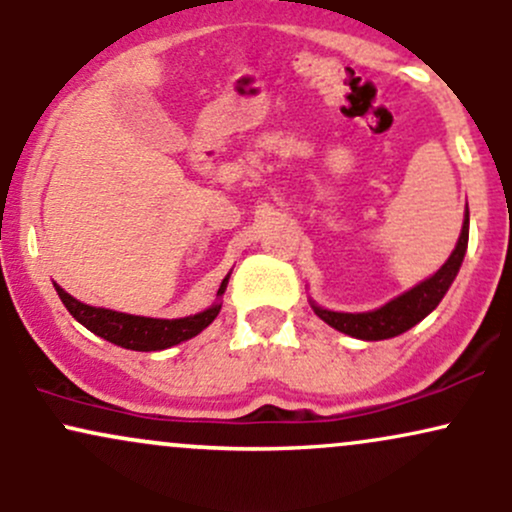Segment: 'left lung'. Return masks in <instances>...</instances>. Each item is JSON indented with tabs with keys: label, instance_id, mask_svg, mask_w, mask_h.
I'll use <instances>...</instances> for the list:
<instances>
[{
	"label": "left lung",
	"instance_id": "left-lung-1",
	"mask_svg": "<svg viewBox=\"0 0 512 512\" xmlns=\"http://www.w3.org/2000/svg\"><path fill=\"white\" fill-rule=\"evenodd\" d=\"M467 240H469V209L464 211V223L462 233L457 238L455 250L448 257V262L438 269L436 274L428 276L426 281L416 284L414 289H409L402 296L392 298L390 303H385L383 308L370 310V313H334V310H325L320 305L313 303L315 315L320 320H325L327 325L334 330L349 334V337L366 339V342H380V339L397 337V334L411 330L416 322H421L424 317L436 310V305L443 301V296L448 293L450 284L455 281L457 272H460L464 252H467Z\"/></svg>",
	"mask_w": 512,
	"mask_h": 512
}]
</instances>
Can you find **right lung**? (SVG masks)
I'll return each instance as SVG.
<instances>
[{
	"instance_id": "add662e5",
	"label": "right lung",
	"mask_w": 512,
	"mask_h": 512,
	"mask_svg": "<svg viewBox=\"0 0 512 512\" xmlns=\"http://www.w3.org/2000/svg\"><path fill=\"white\" fill-rule=\"evenodd\" d=\"M228 276L221 281L219 293H216V296H223V291H226L228 286ZM55 291L57 296L62 298L64 308H67L74 320L81 322L86 330H91L93 334H98V337H103L105 342H113L117 346H122V349H132V351H161V349H168V346L187 342V339L197 337L204 327H209L221 310V303H214L211 308L202 310V313L197 315L178 317V320H158V317L127 315V313H117V310L86 305L76 301L74 296H69V293L57 284H55Z\"/></svg>"
}]
</instances>
